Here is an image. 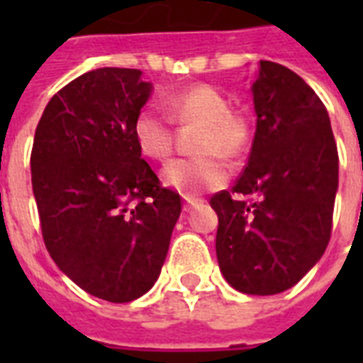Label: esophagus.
<instances>
[{
  "label": "esophagus",
  "instance_id": "34e87169",
  "mask_svg": "<svg viewBox=\"0 0 363 363\" xmlns=\"http://www.w3.org/2000/svg\"><path fill=\"white\" fill-rule=\"evenodd\" d=\"M198 205H201V199L194 198V196H184V211H190Z\"/></svg>",
  "mask_w": 363,
  "mask_h": 363
}]
</instances>
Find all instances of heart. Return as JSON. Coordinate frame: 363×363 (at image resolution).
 <instances>
[{"label": "heart", "instance_id": "b5f03b06", "mask_svg": "<svg viewBox=\"0 0 363 363\" xmlns=\"http://www.w3.org/2000/svg\"><path fill=\"white\" fill-rule=\"evenodd\" d=\"M162 105L169 119L156 109L137 113L133 137L139 150L148 158L164 162L175 148L171 122L179 125L199 124L194 139L198 156L169 162L162 171V179L167 186L184 194L220 186L228 177L222 158L228 162L239 160L252 143V115L241 107H230L226 94L211 84H192L165 94Z\"/></svg>", "mask_w": 363, "mask_h": 363}]
</instances>
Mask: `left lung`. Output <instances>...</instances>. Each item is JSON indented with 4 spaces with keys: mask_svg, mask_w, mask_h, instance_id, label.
I'll return each mask as SVG.
<instances>
[{
    "mask_svg": "<svg viewBox=\"0 0 363 363\" xmlns=\"http://www.w3.org/2000/svg\"><path fill=\"white\" fill-rule=\"evenodd\" d=\"M252 96L258 118L248 162L211 207L226 281L242 294L273 296L299 282L326 250L339 156L326 107L298 73L259 62Z\"/></svg>",
    "mask_w": 363,
    "mask_h": 363,
    "instance_id": "1",
    "label": "left lung"
}]
</instances>
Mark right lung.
Returning <instances> with one entry per match:
<instances>
[{
  "mask_svg": "<svg viewBox=\"0 0 363 363\" xmlns=\"http://www.w3.org/2000/svg\"><path fill=\"white\" fill-rule=\"evenodd\" d=\"M150 96L139 69L101 67L65 84L43 111L31 184L50 258L84 292L111 303L158 279L181 196L141 158L133 121Z\"/></svg>",
  "mask_w": 363,
  "mask_h": 363,
  "instance_id": "1",
  "label": "right lung"
}]
</instances>
